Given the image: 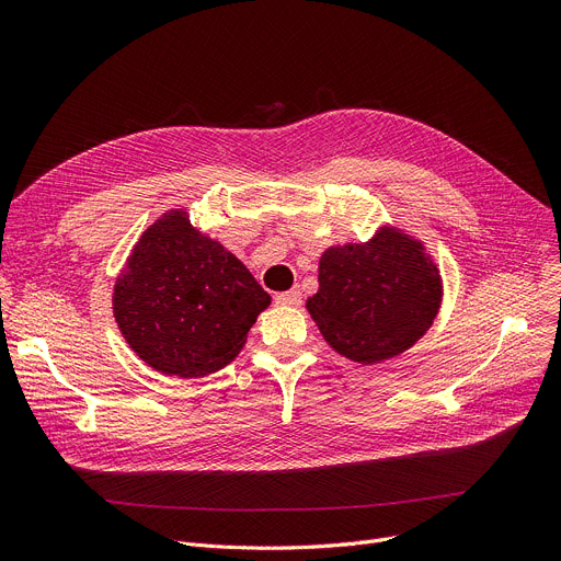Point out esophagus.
<instances>
[{
  "label": "esophagus",
  "instance_id": "34e87169",
  "mask_svg": "<svg viewBox=\"0 0 561 561\" xmlns=\"http://www.w3.org/2000/svg\"><path fill=\"white\" fill-rule=\"evenodd\" d=\"M275 302H277V305H284V307H298V305L302 302V296H300V290H298V288H293V290L277 293V296H275Z\"/></svg>",
  "mask_w": 561,
  "mask_h": 561
}]
</instances>
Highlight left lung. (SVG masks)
Masks as SVG:
<instances>
[{"label": "left lung", "instance_id": "left-lung-1", "mask_svg": "<svg viewBox=\"0 0 561 561\" xmlns=\"http://www.w3.org/2000/svg\"><path fill=\"white\" fill-rule=\"evenodd\" d=\"M444 284L423 243L381 227L368 243L328 248L307 309L339 355L379 364L414 345L434 322Z\"/></svg>", "mask_w": 561, "mask_h": 561}]
</instances>
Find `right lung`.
I'll return each instance as SVG.
<instances>
[{"label": "right lung", "mask_w": 561, "mask_h": 561, "mask_svg": "<svg viewBox=\"0 0 561 561\" xmlns=\"http://www.w3.org/2000/svg\"><path fill=\"white\" fill-rule=\"evenodd\" d=\"M268 305L271 296L245 265L197 231L186 209L168 211L142 231L113 286V316L125 341L170 377L225 368Z\"/></svg>", "instance_id": "right-lung-1"}]
</instances>
